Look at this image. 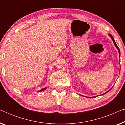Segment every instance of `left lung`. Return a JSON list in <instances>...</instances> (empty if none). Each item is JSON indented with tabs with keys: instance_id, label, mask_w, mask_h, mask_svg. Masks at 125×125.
<instances>
[{
	"instance_id": "1",
	"label": "left lung",
	"mask_w": 125,
	"mask_h": 125,
	"mask_svg": "<svg viewBox=\"0 0 125 125\" xmlns=\"http://www.w3.org/2000/svg\"><path fill=\"white\" fill-rule=\"evenodd\" d=\"M108 35L109 36H110V37H111V39H112V40H113V43H114V45L115 46V47L117 48V49H118V52H119V56H120V50H119V48L118 47V46H117V44H116V42H115V40H114V38H113V36H112V35H111V34H109ZM120 69H121V68H120ZM112 89V88H111L110 90H108V91H107V92H105V93L102 94V95H104V94H106V93H107V92H109V91H110V90L111 89ZM97 96H98V95H97ZM88 97V98H94V97H96V96H94V97Z\"/></svg>"
}]
</instances>
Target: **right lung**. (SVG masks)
<instances>
[{
  "mask_svg": "<svg viewBox=\"0 0 125 125\" xmlns=\"http://www.w3.org/2000/svg\"><path fill=\"white\" fill-rule=\"evenodd\" d=\"M46 88H42V89H41V90H39V91H37V92H40L44 91V90H45L46 89Z\"/></svg>",
  "mask_w": 125,
  "mask_h": 125,
  "instance_id": "obj_1",
  "label": "right lung"
}]
</instances>
